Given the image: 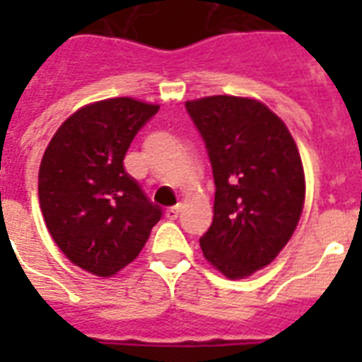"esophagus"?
<instances>
[{
    "label": "esophagus",
    "mask_w": 362,
    "mask_h": 362,
    "mask_svg": "<svg viewBox=\"0 0 362 362\" xmlns=\"http://www.w3.org/2000/svg\"><path fill=\"white\" fill-rule=\"evenodd\" d=\"M180 214V204H176V206H170V209L165 210V216H167V220H176Z\"/></svg>",
    "instance_id": "34e87169"
}]
</instances>
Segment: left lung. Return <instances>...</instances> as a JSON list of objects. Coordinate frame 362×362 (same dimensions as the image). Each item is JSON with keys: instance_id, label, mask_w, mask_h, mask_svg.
<instances>
[{"instance_id": "8db88e82", "label": "left lung", "mask_w": 362, "mask_h": 362, "mask_svg": "<svg viewBox=\"0 0 362 362\" xmlns=\"http://www.w3.org/2000/svg\"><path fill=\"white\" fill-rule=\"evenodd\" d=\"M214 175V220L199 238L204 257L231 280L263 269L297 229L304 170L278 116L255 99L212 95L186 103Z\"/></svg>"}]
</instances>
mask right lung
Returning <instances> with one entry per match:
<instances>
[{
    "label": "right lung",
    "mask_w": 362,
    "mask_h": 362,
    "mask_svg": "<svg viewBox=\"0 0 362 362\" xmlns=\"http://www.w3.org/2000/svg\"><path fill=\"white\" fill-rule=\"evenodd\" d=\"M158 110L131 98L86 105L59 125L42 156L39 203L48 233L71 263L101 278L141 253L163 214L124 167Z\"/></svg>",
    "instance_id": "right-lung-1"
}]
</instances>
